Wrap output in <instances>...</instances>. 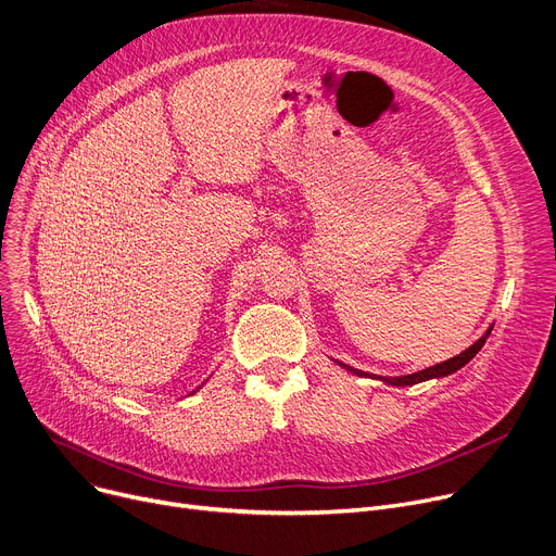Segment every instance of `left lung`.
I'll list each match as a JSON object with an SVG mask.
<instances>
[{"label": "left lung", "mask_w": 556, "mask_h": 556, "mask_svg": "<svg viewBox=\"0 0 556 556\" xmlns=\"http://www.w3.org/2000/svg\"><path fill=\"white\" fill-rule=\"evenodd\" d=\"M490 331H492V327L477 340L475 345H469L465 352L456 354L454 358H447V361H443V363H439V365H434V367H427V369H420V371H414V374H405V376H376V374H367V371H363V369L350 367V365H345V363H338V361H333V363L340 365L343 369H348V371H352L354 376L376 378V380L386 382V386H392V388H407V386H416V382H422V380H432V378L450 376V374L458 371L460 367H465L469 361H472V358L481 352V348L485 345V340H488Z\"/></svg>", "instance_id": "1"}]
</instances>
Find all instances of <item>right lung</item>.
Masks as SVG:
<instances>
[{"label":"right lung","mask_w":556,"mask_h":556,"mask_svg":"<svg viewBox=\"0 0 556 556\" xmlns=\"http://www.w3.org/2000/svg\"><path fill=\"white\" fill-rule=\"evenodd\" d=\"M198 390H200V388H198ZM198 390H195V392H198ZM195 392H191V394H195ZM191 394H189V396H191Z\"/></svg>","instance_id":"obj_1"}]
</instances>
